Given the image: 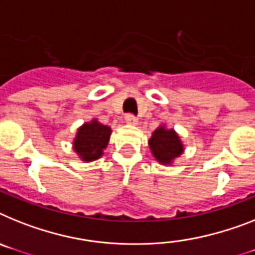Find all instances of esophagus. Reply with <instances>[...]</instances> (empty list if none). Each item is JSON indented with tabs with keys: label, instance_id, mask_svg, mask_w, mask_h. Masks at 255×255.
<instances>
[{
	"label": "esophagus",
	"instance_id": "1",
	"mask_svg": "<svg viewBox=\"0 0 255 255\" xmlns=\"http://www.w3.org/2000/svg\"><path fill=\"white\" fill-rule=\"evenodd\" d=\"M126 123L131 124V126H136V124H137V118L132 114L126 115Z\"/></svg>",
	"mask_w": 255,
	"mask_h": 255
}]
</instances>
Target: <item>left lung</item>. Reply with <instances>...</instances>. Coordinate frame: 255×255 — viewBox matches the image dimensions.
<instances>
[{"mask_svg": "<svg viewBox=\"0 0 255 255\" xmlns=\"http://www.w3.org/2000/svg\"><path fill=\"white\" fill-rule=\"evenodd\" d=\"M149 147L155 160L160 164L170 166L177 157L184 153L183 141L172 128H166L164 124L159 126L149 138Z\"/></svg>", "mask_w": 255, "mask_h": 255, "instance_id": "8db88e82", "label": "left lung"}]
</instances>
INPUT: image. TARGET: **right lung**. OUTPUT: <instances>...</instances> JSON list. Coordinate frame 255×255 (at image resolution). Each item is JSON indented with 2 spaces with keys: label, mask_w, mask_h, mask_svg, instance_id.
Masks as SVG:
<instances>
[{
  "label": "right lung",
  "mask_w": 255,
  "mask_h": 255,
  "mask_svg": "<svg viewBox=\"0 0 255 255\" xmlns=\"http://www.w3.org/2000/svg\"><path fill=\"white\" fill-rule=\"evenodd\" d=\"M111 128L97 119L87 122L78 128L72 146L74 151L84 162H92L102 157L110 140Z\"/></svg>",
  "instance_id": "right-lung-1"
}]
</instances>
